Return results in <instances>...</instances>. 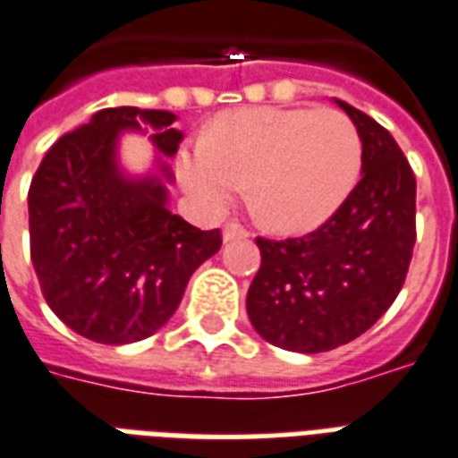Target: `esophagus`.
<instances>
[{
  "label": "esophagus",
  "instance_id": "obj_1",
  "mask_svg": "<svg viewBox=\"0 0 458 458\" xmlns=\"http://www.w3.org/2000/svg\"><path fill=\"white\" fill-rule=\"evenodd\" d=\"M250 233L240 225V223H225V228H223V242H233V240H242L247 237Z\"/></svg>",
  "mask_w": 458,
  "mask_h": 458
}]
</instances>
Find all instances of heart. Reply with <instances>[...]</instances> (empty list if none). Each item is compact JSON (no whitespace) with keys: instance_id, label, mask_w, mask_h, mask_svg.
Segmentation results:
<instances>
[{"instance_id":"obj_1","label":"heart","mask_w":458,"mask_h":458,"mask_svg":"<svg viewBox=\"0 0 458 458\" xmlns=\"http://www.w3.org/2000/svg\"><path fill=\"white\" fill-rule=\"evenodd\" d=\"M356 125L337 109L250 106L223 114L178 154L175 173L197 207L223 214L250 180L268 228L306 233L347 201L361 173Z\"/></svg>"}]
</instances>
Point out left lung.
Listing matches in <instances>:
<instances>
[{"mask_svg":"<svg viewBox=\"0 0 458 458\" xmlns=\"http://www.w3.org/2000/svg\"><path fill=\"white\" fill-rule=\"evenodd\" d=\"M359 131L361 180L347 201L304 237H257L261 268L247 313L266 342L318 354L366 333L397 300L416 242V178L390 132L335 99Z\"/></svg>","mask_w":458,"mask_h":458,"instance_id":"obj_1","label":"left lung"}]
</instances>
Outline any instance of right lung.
Returning a JSON list of instances; mask_svg holds the SVG:
<instances>
[{
  "label": "right lung",
  "instance_id": "add662e5",
  "mask_svg": "<svg viewBox=\"0 0 458 458\" xmlns=\"http://www.w3.org/2000/svg\"><path fill=\"white\" fill-rule=\"evenodd\" d=\"M171 111L116 106L54 142L28 192L30 259L47 304L99 344H131L171 318L187 280L221 250L168 208L182 132ZM145 130L157 149L147 174L125 172L120 135Z\"/></svg>",
  "mask_w": 458,
  "mask_h": 458
}]
</instances>
